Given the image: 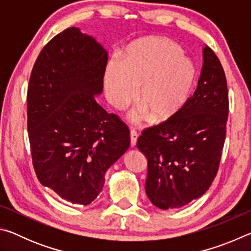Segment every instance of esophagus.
I'll return each instance as SVG.
<instances>
[{
  "instance_id": "1",
  "label": "esophagus",
  "mask_w": 251,
  "mask_h": 251,
  "mask_svg": "<svg viewBox=\"0 0 251 251\" xmlns=\"http://www.w3.org/2000/svg\"><path fill=\"white\" fill-rule=\"evenodd\" d=\"M137 137H138L137 131L131 129L130 130V146L131 147H134L136 145V142H137Z\"/></svg>"
}]
</instances>
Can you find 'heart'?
Here are the masks:
<instances>
[{
  "label": "heart",
  "mask_w": 251,
  "mask_h": 251,
  "mask_svg": "<svg viewBox=\"0 0 251 251\" xmlns=\"http://www.w3.org/2000/svg\"><path fill=\"white\" fill-rule=\"evenodd\" d=\"M196 65L174 42L161 37L135 41L124 56L113 57L104 72L106 99L117 109L136 100L142 106L131 114L137 122L151 115L156 122L173 118L192 94Z\"/></svg>",
  "instance_id": "obj_1"
}]
</instances>
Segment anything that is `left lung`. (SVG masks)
Listing matches in <instances>:
<instances>
[{
    "label": "left lung",
    "mask_w": 251,
    "mask_h": 251,
    "mask_svg": "<svg viewBox=\"0 0 251 251\" xmlns=\"http://www.w3.org/2000/svg\"><path fill=\"white\" fill-rule=\"evenodd\" d=\"M194 95L177 115L143 130L137 148L147 158L145 190L151 203L174 209L202 196L217 175L229 110L225 72L209 46Z\"/></svg>",
    "instance_id": "obj_1"
}]
</instances>
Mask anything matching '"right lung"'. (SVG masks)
I'll return each mask as SVG.
<instances>
[{"label": "right lung", "mask_w": 251, "mask_h": 251, "mask_svg": "<svg viewBox=\"0 0 251 251\" xmlns=\"http://www.w3.org/2000/svg\"><path fill=\"white\" fill-rule=\"evenodd\" d=\"M107 52L77 27L54 36L36 58L27 90V130L37 179L72 203L99 196L107 169L128 150L129 129L95 96Z\"/></svg>", "instance_id": "1"}]
</instances>
